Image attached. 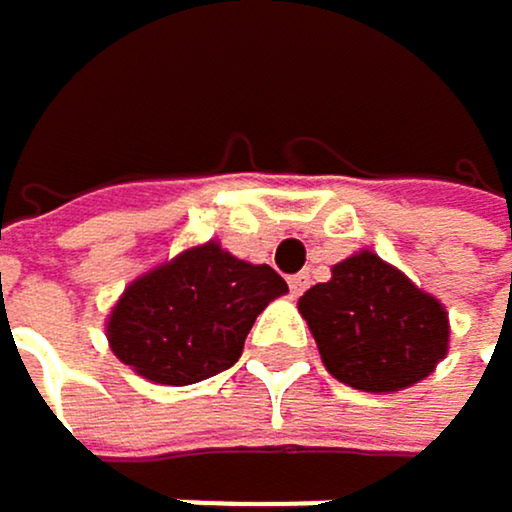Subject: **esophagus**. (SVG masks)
I'll use <instances>...</instances> for the list:
<instances>
[{"instance_id":"esophagus-1","label":"esophagus","mask_w":512,"mask_h":512,"mask_svg":"<svg viewBox=\"0 0 512 512\" xmlns=\"http://www.w3.org/2000/svg\"><path fill=\"white\" fill-rule=\"evenodd\" d=\"M287 284H290L293 296H299V293H306V287H309L312 281H309V275H306V271H302V275H293V278H290Z\"/></svg>"}]
</instances>
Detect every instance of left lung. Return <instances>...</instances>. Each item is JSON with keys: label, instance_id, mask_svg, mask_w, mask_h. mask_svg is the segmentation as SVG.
Here are the masks:
<instances>
[{"label": "left lung", "instance_id": "obj_1", "mask_svg": "<svg viewBox=\"0 0 512 512\" xmlns=\"http://www.w3.org/2000/svg\"><path fill=\"white\" fill-rule=\"evenodd\" d=\"M299 312L327 371L364 392L405 389L448 352L442 302L367 250L333 265L327 284L299 296Z\"/></svg>", "mask_w": 512, "mask_h": 512}]
</instances>
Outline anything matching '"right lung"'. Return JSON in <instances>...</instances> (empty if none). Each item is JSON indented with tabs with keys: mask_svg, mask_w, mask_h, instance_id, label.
<instances>
[{
	"mask_svg": "<svg viewBox=\"0 0 512 512\" xmlns=\"http://www.w3.org/2000/svg\"><path fill=\"white\" fill-rule=\"evenodd\" d=\"M281 293L287 281L271 265L203 244L126 287L107 321V340L145 380L200 383L241 358L256 315Z\"/></svg>",
	"mask_w": 512,
	"mask_h": 512,
	"instance_id": "right-lung-1",
	"label": "right lung"
}]
</instances>
